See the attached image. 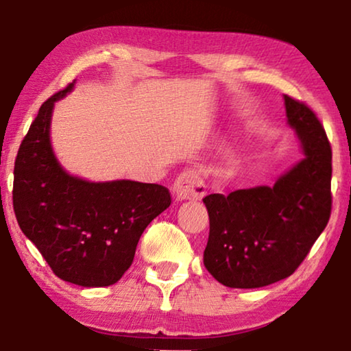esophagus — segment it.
<instances>
[{"instance_id": "34e87169", "label": "esophagus", "mask_w": 351, "mask_h": 351, "mask_svg": "<svg viewBox=\"0 0 351 351\" xmlns=\"http://www.w3.org/2000/svg\"><path fill=\"white\" fill-rule=\"evenodd\" d=\"M174 195L177 201L202 199L206 195V184L199 172L188 169L177 176L174 182Z\"/></svg>"}]
</instances>
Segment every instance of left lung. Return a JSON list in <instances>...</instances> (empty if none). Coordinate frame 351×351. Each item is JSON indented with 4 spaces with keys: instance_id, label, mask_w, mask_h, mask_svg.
Wrapping results in <instances>:
<instances>
[{
    "instance_id": "left-lung-1",
    "label": "left lung",
    "mask_w": 351,
    "mask_h": 351,
    "mask_svg": "<svg viewBox=\"0 0 351 351\" xmlns=\"http://www.w3.org/2000/svg\"><path fill=\"white\" fill-rule=\"evenodd\" d=\"M283 98L304 158L274 186L202 199L210 221L204 266L225 287L260 288L289 277L331 217V144L307 104Z\"/></svg>"
}]
</instances>
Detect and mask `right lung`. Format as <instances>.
I'll return each mask as SVG.
<instances>
[{
	"label": "right lung",
	"mask_w": 351,
	"mask_h": 351,
	"mask_svg": "<svg viewBox=\"0 0 351 351\" xmlns=\"http://www.w3.org/2000/svg\"><path fill=\"white\" fill-rule=\"evenodd\" d=\"M73 87L40 106L20 144L14 212L55 276L80 287H109L128 271L142 232L171 206V193L133 180L87 182L63 169L50 144V120L55 101Z\"/></svg>",
	"instance_id": "1"
}]
</instances>
